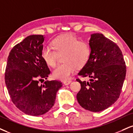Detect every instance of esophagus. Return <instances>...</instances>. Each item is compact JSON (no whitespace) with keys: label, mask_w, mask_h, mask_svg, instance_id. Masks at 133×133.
Wrapping results in <instances>:
<instances>
[{"label":"esophagus","mask_w":133,"mask_h":133,"mask_svg":"<svg viewBox=\"0 0 133 133\" xmlns=\"http://www.w3.org/2000/svg\"><path fill=\"white\" fill-rule=\"evenodd\" d=\"M71 82H72L71 80H68V81H64V85H69L71 84Z\"/></svg>","instance_id":"34e87169"}]
</instances>
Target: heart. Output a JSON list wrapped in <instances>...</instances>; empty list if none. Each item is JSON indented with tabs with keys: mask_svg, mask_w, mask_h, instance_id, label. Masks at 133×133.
<instances>
[{
	"mask_svg": "<svg viewBox=\"0 0 133 133\" xmlns=\"http://www.w3.org/2000/svg\"><path fill=\"white\" fill-rule=\"evenodd\" d=\"M53 48L44 47L41 51L43 59L48 65L54 67L58 55L62 56L64 63L59 65L52 71L55 79L68 81L74 73L76 67H84L89 61L91 54L89 44L72 34H65L56 38L52 41Z\"/></svg>",
	"mask_w": 133,
	"mask_h": 133,
	"instance_id": "1",
	"label": "heart"
}]
</instances>
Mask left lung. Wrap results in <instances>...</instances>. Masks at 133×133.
Returning <instances> with one entry per match:
<instances>
[{
	"mask_svg": "<svg viewBox=\"0 0 133 133\" xmlns=\"http://www.w3.org/2000/svg\"><path fill=\"white\" fill-rule=\"evenodd\" d=\"M89 44L90 59L78 74L90 79L87 82L76 79L81 85L77 99L82 108L98 112L112 105L119 98L126 66L118 46L102 33L91 35Z\"/></svg>",
	"mask_w": 133,
	"mask_h": 133,
	"instance_id": "left-lung-1",
	"label": "left lung"
}]
</instances>
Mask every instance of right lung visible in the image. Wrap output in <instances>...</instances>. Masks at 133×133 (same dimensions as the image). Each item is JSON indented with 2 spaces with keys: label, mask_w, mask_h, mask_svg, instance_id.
Wrapping results in <instances>:
<instances>
[{
  "label": "right lung",
  "mask_w": 133,
  "mask_h": 133,
  "mask_svg": "<svg viewBox=\"0 0 133 133\" xmlns=\"http://www.w3.org/2000/svg\"><path fill=\"white\" fill-rule=\"evenodd\" d=\"M43 35H30L11 49L7 59L5 82L11 100L22 112L39 116L54 105L59 81H46L50 73L41 56Z\"/></svg>",
  "instance_id": "right-lung-1"
}]
</instances>
